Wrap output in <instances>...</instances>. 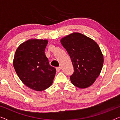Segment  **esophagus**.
I'll list each match as a JSON object with an SVG mask.
<instances>
[{
  "mask_svg": "<svg viewBox=\"0 0 120 120\" xmlns=\"http://www.w3.org/2000/svg\"><path fill=\"white\" fill-rule=\"evenodd\" d=\"M60 70H61V67H57V68H56V70H57V71H58V72L60 71Z\"/></svg>",
  "mask_w": 120,
  "mask_h": 120,
  "instance_id": "esophagus-1",
  "label": "esophagus"
}]
</instances>
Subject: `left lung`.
I'll return each mask as SVG.
<instances>
[{"mask_svg":"<svg viewBox=\"0 0 120 120\" xmlns=\"http://www.w3.org/2000/svg\"><path fill=\"white\" fill-rule=\"evenodd\" d=\"M60 43L71 58L74 72L72 84L80 88L91 86L99 76L104 57L97 43L90 38L74 32L60 39Z\"/></svg>","mask_w":120,"mask_h":120,"instance_id":"1","label":"left lung"}]
</instances>
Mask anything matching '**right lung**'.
Here are the masks:
<instances>
[{"mask_svg":"<svg viewBox=\"0 0 120 120\" xmlns=\"http://www.w3.org/2000/svg\"><path fill=\"white\" fill-rule=\"evenodd\" d=\"M46 39H31L19 45L15 54L13 65L23 83L36 91L51 86L56 70L49 64L45 54Z\"/></svg>","mask_w":120,"mask_h":120,"instance_id":"add662e5","label":"right lung"}]
</instances>
